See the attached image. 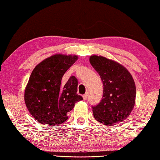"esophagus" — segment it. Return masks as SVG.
<instances>
[{
  "mask_svg": "<svg viewBox=\"0 0 160 160\" xmlns=\"http://www.w3.org/2000/svg\"><path fill=\"white\" fill-rule=\"evenodd\" d=\"M82 97H83V98H84V100H85V99H87V98H88V93H85V94H84V95L82 96Z\"/></svg>",
  "mask_w": 160,
  "mask_h": 160,
  "instance_id": "obj_1",
  "label": "esophagus"
}]
</instances>
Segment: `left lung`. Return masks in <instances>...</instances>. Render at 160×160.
<instances>
[{
    "mask_svg": "<svg viewBox=\"0 0 160 160\" xmlns=\"http://www.w3.org/2000/svg\"><path fill=\"white\" fill-rule=\"evenodd\" d=\"M89 62L103 84L101 101L92 107L95 119L108 126L119 123L128 117L135 104L132 75L123 65L102 56H90Z\"/></svg>",
    "mask_w": 160,
    "mask_h": 160,
    "instance_id": "obj_1",
    "label": "left lung"
}]
</instances>
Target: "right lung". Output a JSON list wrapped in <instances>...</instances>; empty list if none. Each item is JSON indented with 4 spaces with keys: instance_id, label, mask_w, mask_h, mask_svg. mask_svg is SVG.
<instances>
[{
    "instance_id": "right-lung-1",
    "label": "right lung",
    "mask_w": 160,
    "mask_h": 160,
    "mask_svg": "<svg viewBox=\"0 0 160 160\" xmlns=\"http://www.w3.org/2000/svg\"><path fill=\"white\" fill-rule=\"evenodd\" d=\"M78 59L77 55L56 54L34 68L25 89L24 100L30 114L39 123L56 126L67 120V112L82 101L78 80L71 76L62 88V78Z\"/></svg>"
}]
</instances>
